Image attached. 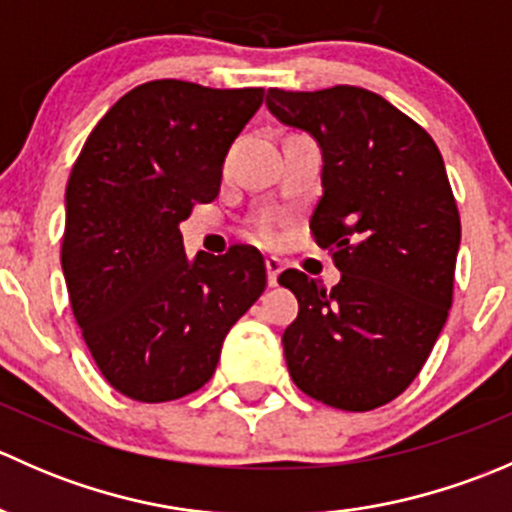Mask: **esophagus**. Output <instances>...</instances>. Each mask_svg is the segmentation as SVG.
I'll return each instance as SVG.
<instances>
[{
  "label": "esophagus",
  "instance_id": "34e87169",
  "mask_svg": "<svg viewBox=\"0 0 512 512\" xmlns=\"http://www.w3.org/2000/svg\"><path fill=\"white\" fill-rule=\"evenodd\" d=\"M265 267H267V285L275 287L277 285V277H280L282 272V260H277V257H267L265 260Z\"/></svg>",
  "mask_w": 512,
  "mask_h": 512
}]
</instances>
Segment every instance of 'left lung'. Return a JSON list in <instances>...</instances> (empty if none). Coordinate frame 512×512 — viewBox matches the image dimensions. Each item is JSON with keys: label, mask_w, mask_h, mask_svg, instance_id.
<instances>
[{"label": "left lung", "mask_w": 512, "mask_h": 512, "mask_svg": "<svg viewBox=\"0 0 512 512\" xmlns=\"http://www.w3.org/2000/svg\"><path fill=\"white\" fill-rule=\"evenodd\" d=\"M267 108L322 148L309 230L342 280L285 270L299 314L282 334L289 376L342 411L389 404L426 364L453 302L461 218L433 138L359 86L267 91Z\"/></svg>", "instance_id": "obj_1"}]
</instances>
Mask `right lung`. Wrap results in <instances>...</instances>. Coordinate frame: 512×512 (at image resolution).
I'll return each mask as SVG.
<instances>
[{
	"instance_id": "right-lung-1",
	"label": "right lung",
	"mask_w": 512,
	"mask_h": 512,
	"mask_svg": "<svg viewBox=\"0 0 512 512\" xmlns=\"http://www.w3.org/2000/svg\"><path fill=\"white\" fill-rule=\"evenodd\" d=\"M262 94L148 81L108 108L76 158L61 267L86 347L128 399L198 391L232 324L265 292L255 247L188 260L180 235L195 203L218 198L227 151Z\"/></svg>"
}]
</instances>
